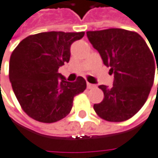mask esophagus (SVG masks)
I'll return each instance as SVG.
<instances>
[{
  "label": "esophagus",
  "instance_id": "1",
  "mask_svg": "<svg viewBox=\"0 0 158 158\" xmlns=\"http://www.w3.org/2000/svg\"><path fill=\"white\" fill-rule=\"evenodd\" d=\"M94 87H95L94 84H92V83H89V82L87 83V88H88V89H94Z\"/></svg>",
  "mask_w": 158,
  "mask_h": 158
}]
</instances>
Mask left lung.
<instances>
[{"label":"left lung","instance_id":"obj_1","mask_svg":"<svg viewBox=\"0 0 158 158\" xmlns=\"http://www.w3.org/2000/svg\"><path fill=\"white\" fill-rule=\"evenodd\" d=\"M86 33L104 64L110 68V74L114 76L112 87L99 86L104 99L94 109L109 122L128 120L148 98L155 78L156 55L154 58L144 39L134 31L112 28Z\"/></svg>","mask_w":158,"mask_h":158}]
</instances>
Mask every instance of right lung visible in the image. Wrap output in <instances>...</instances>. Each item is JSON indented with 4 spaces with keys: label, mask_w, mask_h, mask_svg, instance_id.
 Segmentation results:
<instances>
[{
    "label": "right lung",
    "mask_w": 158,
    "mask_h": 158,
    "mask_svg": "<svg viewBox=\"0 0 158 158\" xmlns=\"http://www.w3.org/2000/svg\"><path fill=\"white\" fill-rule=\"evenodd\" d=\"M84 32L46 31L23 39L11 54L9 80L23 110L32 119L54 123L71 110L74 97L86 89L78 77L66 81L58 73L70 60L71 45Z\"/></svg>",
    "instance_id": "right-lung-1"
}]
</instances>
